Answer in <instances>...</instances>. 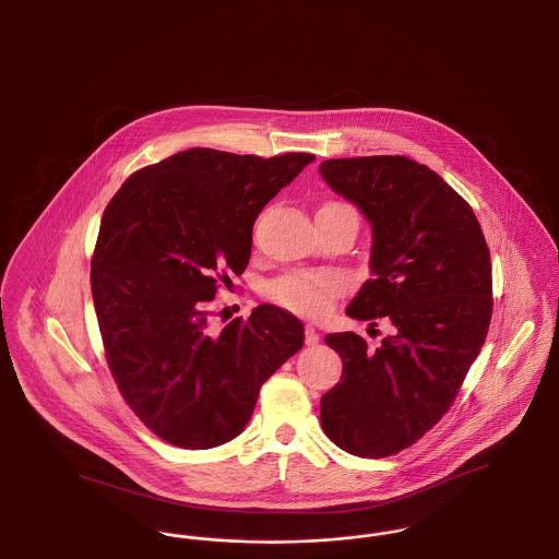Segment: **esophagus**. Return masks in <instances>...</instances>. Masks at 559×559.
<instances>
[{
  "mask_svg": "<svg viewBox=\"0 0 559 559\" xmlns=\"http://www.w3.org/2000/svg\"><path fill=\"white\" fill-rule=\"evenodd\" d=\"M320 335L317 331V326L312 324H306V346H319Z\"/></svg>",
  "mask_w": 559,
  "mask_h": 559,
  "instance_id": "34e87169",
  "label": "esophagus"
}]
</instances>
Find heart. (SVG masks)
<instances>
[{
  "instance_id": "1",
  "label": "heart",
  "mask_w": 559,
  "mask_h": 559,
  "mask_svg": "<svg viewBox=\"0 0 559 559\" xmlns=\"http://www.w3.org/2000/svg\"><path fill=\"white\" fill-rule=\"evenodd\" d=\"M324 205L347 207L344 203H324ZM342 292H344V281L337 274L314 272V270L287 272L266 285L267 299L304 317H319L322 312H326L331 301L340 297Z\"/></svg>"
}]
</instances>
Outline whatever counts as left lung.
Masks as SVG:
<instances>
[{"mask_svg": "<svg viewBox=\"0 0 559 559\" xmlns=\"http://www.w3.org/2000/svg\"><path fill=\"white\" fill-rule=\"evenodd\" d=\"M320 176L372 226V276L346 314L392 324L374 349L352 331L324 337L344 372L320 400V424L349 454L390 456L442 419L478 358L492 317L490 251L469 203L417 160L329 159Z\"/></svg>", "mask_w": 559, "mask_h": 559, "instance_id": "obj_1", "label": "left lung"}]
</instances>
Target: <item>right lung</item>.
Here are the masks:
<instances>
[{"mask_svg": "<svg viewBox=\"0 0 559 559\" xmlns=\"http://www.w3.org/2000/svg\"><path fill=\"white\" fill-rule=\"evenodd\" d=\"M190 148L132 174L103 213L92 297L108 369L138 419L203 451L247 426L267 377L304 346L276 306L212 324L215 293L242 274L253 222L312 160Z\"/></svg>", "mask_w": 559, "mask_h": 559, "instance_id": "add662e5", "label": "right lung"}]
</instances>
